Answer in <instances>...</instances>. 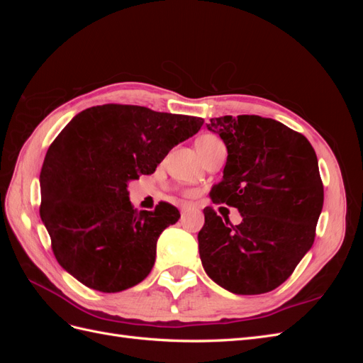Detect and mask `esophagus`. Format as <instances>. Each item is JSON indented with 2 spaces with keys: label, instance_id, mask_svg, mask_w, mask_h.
Wrapping results in <instances>:
<instances>
[{
  "label": "esophagus",
  "instance_id": "obj_1",
  "mask_svg": "<svg viewBox=\"0 0 363 363\" xmlns=\"http://www.w3.org/2000/svg\"><path fill=\"white\" fill-rule=\"evenodd\" d=\"M192 207H194L192 203H188V201H182V203H180V211H182V212L188 211V208H192Z\"/></svg>",
  "mask_w": 363,
  "mask_h": 363
}]
</instances>
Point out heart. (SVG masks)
Listing matches in <instances>:
<instances>
[{"label": "heart", "instance_id": "heart-1", "mask_svg": "<svg viewBox=\"0 0 363 363\" xmlns=\"http://www.w3.org/2000/svg\"><path fill=\"white\" fill-rule=\"evenodd\" d=\"M219 140L216 136L213 135H204L201 136L199 140H196V148H201V147H208V145H213V144H219Z\"/></svg>", "mask_w": 363, "mask_h": 363}]
</instances>
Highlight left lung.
Segmentation results:
<instances>
[{
  "instance_id": "8db88e82",
  "label": "left lung",
  "mask_w": 363,
  "mask_h": 363,
  "mask_svg": "<svg viewBox=\"0 0 363 363\" xmlns=\"http://www.w3.org/2000/svg\"><path fill=\"white\" fill-rule=\"evenodd\" d=\"M207 128L227 148L213 203L236 207L230 224L204 208L199 233L206 274L236 295L265 294L286 280L312 248L324 188L311 142L276 119L257 115L212 118Z\"/></svg>"
}]
</instances>
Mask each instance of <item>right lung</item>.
I'll return each mask as SVG.
<instances>
[{"label": "right lung", "mask_w": 363, "mask_h": 363, "mask_svg": "<svg viewBox=\"0 0 363 363\" xmlns=\"http://www.w3.org/2000/svg\"><path fill=\"white\" fill-rule=\"evenodd\" d=\"M203 118L104 104L75 115L47 151L40 218L59 265L84 286L121 292L144 280L160 233L179 221L168 203L133 208L127 186L192 138Z\"/></svg>", "instance_id": "1"}]
</instances>
